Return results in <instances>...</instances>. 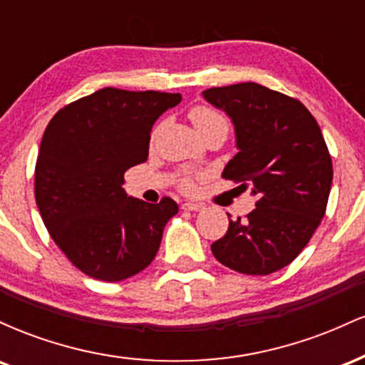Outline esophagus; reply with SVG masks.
Masks as SVG:
<instances>
[{
    "label": "esophagus",
    "mask_w": 365,
    "mask_h": 365,
    "mask_svg": "<svg viewBox=\"0 0 365 365\" xmlns=\"http://www.w3.org/2000/svg\"><path fill=\"white\" fill-rule=\"evenodd\" d=\"M182 209L183 211H200V209H204L202 204H197V202H185L182 204Z\"/></svg>",
    "instance_id": "esophagus-1"
}]
</instances>
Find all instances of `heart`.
Here are the masks:
<instances>
[{"label":"heart","instance_id":"obj_1","mask_svg":"<svg viewBox=\"0 0 365 365\" xmlns=\"http://www.w3.org/2000/svg\"><path fill=\"white\" fill-rule=\"evenodd\" d=\"M190 120L192 123H194L197 132H204V130L212 128V127L226 128L225 116L217 110H215V108H209V106L194 108V110L190 111ZM180 187H182L183 190H192V188H194V178L188 177V175H183V177L180 178Z\"/></svg>","mask_w":365,"mask_h":365}]
</instances>
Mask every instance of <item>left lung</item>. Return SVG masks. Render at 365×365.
<instances>
[{"mask_svg":"<svg viewBox=\"0 0 365 365\" xmlns=\"http://www.w3.org/2000/svg\"><path fill=\"white\" fill-rule=\"evenodd\" d=\"M202 96L235 127L238 153L223 178L257 195L254 211L230 220L211 250L238 273L271 274L302 252L326 212L333 165L324 137L302 103L255 82L212 87Z\"/></svg>","mask_w":365,"mask_h":365,"instance_id":"1","label":"left lung"}]
</instances>
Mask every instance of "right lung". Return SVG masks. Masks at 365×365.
<instances>
[{"mask_svg":"<svg viewBox=\"0 0 365 365\" xmlns=\"http://www.w3.org/2000/svg\"><path fill=\"white\" fill-rule=\"evenodd\" d=\"M180 101V94L104 87L61 108L46 127L37 207L54 244L91 278L121 282L156 257L178 204L144 202L121 185L125 171L148 159L154 121Z\"/></svg>","mask_w":365,"mask_h":365,"instance_id":"right-lung-1","label":"right lung"}]
</instances>
